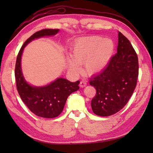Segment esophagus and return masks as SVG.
<instances>
[{
  "label": "esophagus",
  "mask_w": 153,
  "mask_h": 153,
  "mask_svg": "<svg viewBox=\"0 0 153 153\" xmlns=\"http://www.w3.org/2000/svg\"><path fill=\"white\" fill-rule=\"evenodd\" d=\"M87 85V83L85 81H81L79 83V86L81 87H85Z\"/></svg>",
  "instance_id": "1"
}]
</instances>
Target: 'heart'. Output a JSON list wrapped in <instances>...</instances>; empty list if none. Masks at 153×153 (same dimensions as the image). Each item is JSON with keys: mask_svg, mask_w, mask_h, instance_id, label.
Listing matches in <instances>:
<instances>
[{"mask_svg": "<svg viewBox=\"0 0 153 153\" xmlns=\"http://www.w3.org/2000/svg\"><path fill=\"white\" fill-rule=\"evenodd\" d=\"M114 51V43L110 39L100 36L82 37L71 47V58H67L70 71L74 74L81 71L79 65L84 64V70L89 75L102 71L108 65Z\"/></svg>", "mask_w": 153, "mask_h": 153, "instance_id": "heart-1", "label": "heart"}]
</instances>
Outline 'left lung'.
<instances>
[{
    "label": "left lung",
    "mask_w": 153,
    "mask_h": 153,
    "mask_svg": "<svg viewBox=\"0 0 153 153\" xmlns=\"http://www.w3.org/2000/svg\"><path fill=\"white\" fill-rule=\"evenodd\" d=\"M138 75L137 53L128 39L118 32L117 53L105 69L89 82L96 89L91 103L93 112L100 116H108L122 109L133 95Z\"/></svg>",
    "instance_id": "left-lung-1"
}]
</instances>
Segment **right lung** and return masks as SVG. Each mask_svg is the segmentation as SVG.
Returning <instances> with one entry per match:
<instances>
[{"mask_svg": "<svg viewBox=\"0 0 153 153\" xmlns=\"http://www.w3.org/2000/svg\"><path fill=\"white\" fill-rule=\"evenodd\" d=\"M59 30L45 29L35 33L22 45L16 59L15 77L19 95L32 112L43 118H53L60 114L68 96L79 89V81L73 83L64 78H58L43 87L31 85L22 74L21 58L25 47L31 41L42 37L54 35Z\"/></svg>", "mask_w": 153, "mask_h": 153, "instance_id": "right-lung-1", "label": "right lung"}]
</instances>
